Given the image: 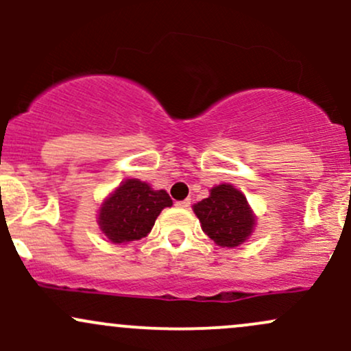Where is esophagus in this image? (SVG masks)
Wrapping results in <instances>:
<instances>
[{"mask_svg": "<svg viewBox=\"0 0 351 351\" xmlns=\"http://www.w3.org/2000/svg\"><path fill=\"white\" fill-rule=\"evenodd\" d=\"M176 206H177V207H180V208H187V207H191V199H186V200H177Z\"/></svg>", "mask_w": 351, "mask_h": 351, "instance_id": "obj_1", "label": "esophagus"}]
</instances>
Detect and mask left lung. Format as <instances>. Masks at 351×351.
Wrapping results in <instances>:
<instances>
[{"instance_id": "1", "label": "left lung", "mask_w": 351, "mask_h": 351, "mask_svg": "<svg viewBox=\"0 0 351 351\" xmlns=\"http://www.w3.org/2000/svg\"><path fill=\"white\" fill-rule=\"evenodd\" d=\"M202 230L220 247H237L252 234L255 217L245 195L234 186L220 184L207 199L194 206Z\"/></svg>"}]
</instances>
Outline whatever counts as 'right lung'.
Wrapping results in <instances>:
<instances>
[{
	"mask_svg": "<svg viewBox=\"0 0 351 351\" xmlns=\"http://www.w3.org/2000/svg\"><path fill=\"white\" fill-rule=\"evenodd\" d=\"M171 206L165 191H152L143 180L128 179L102 204L97 222L111 242H132L145 237L160 210Z\"/></svg>",
	"mask_w": 351,
	"mask_h": 351,
	"instance_id": "1",
	"label": "right lung"
}]
</instances>
